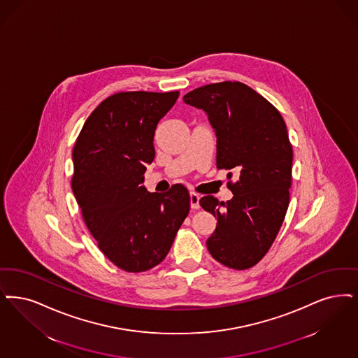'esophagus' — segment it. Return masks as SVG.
<instances>
[{
    "mask_svg": "<svg viewBox=\"0 0 358 358\" xmlns=\"http://www.w3.org/2000/svg\"><path fill=\"white\" fill-rule=\"evenodd\" d=\"M190 208L192 209L200 208V196L197 193H190Z\"/></svg>",
    "mask_w": 358,
    "mask_h": 358,
    "instance_id": "1",
    "label": "esophagus"
}]
</instances>
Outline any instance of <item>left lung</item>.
<instances>
[{
	"instance_id": "8db88e82",
	"label": "left lung",
	"mask_w": 358,
	"mask_h": 358,
	"mask_svg": "<svg viewBox=\"0 0 358 358\" xmlns=\"http://www.w3.org/2000/svg\"><path fill=\"white\" fill-rule=\"evenodd\" d=\"M206 112L217 137V168L227 169L233 199L205 196L200 205L217 218L206 246L222 265L243 271L268 253L289 206L293 149L285 121L272 103L238 81L200 86L184 96Z\"/></svg>"
}]
</instances>
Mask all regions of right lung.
<instances>
[{
    "label": "right lung",
    "mask_w": 358,
    "mask_h": 358,
    "mask_svg": "<svg viewBox=\"0 0 358 358\" xmlns=\"http://www.w3.org/2000/svg\"><path fill=\"white\" fill-rule=\"evenodd\" d=\"M180 92H120L87 117L73 148L72 189L101 252L125 272L166 257L190 208L185 186L150 193L143 186L155 159V131Z\"/></svg>",
    "instance_id": "right-lung-1"
}]
</instances>
